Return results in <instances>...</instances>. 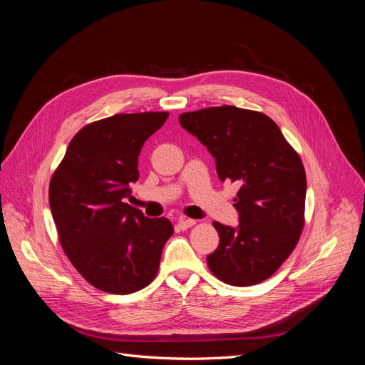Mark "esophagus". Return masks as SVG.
Returning a JSON list of instances; mask_svg holds the SVG:
<instances>
[{
  "label": "esophagus",
  "instance_id": "obj_1",
  "mask_svg": "<svg viewBox=\"0 0 365 365\" xmlns=\"http://www.w3.org/2000/svg\"><path fill=\"white\" fill-rule=\"evenodd\" d=\"M196 224V220L195 219H187V217H181L180 220H178V227L181 228V230H187V228H190V227H193Z\"/></svg>",
  "mask_w": 365,
  "mask_h": 365
}]
</instances>
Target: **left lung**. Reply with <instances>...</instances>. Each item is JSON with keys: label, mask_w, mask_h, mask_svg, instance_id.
<instances>
[{"label": "left lung", "mask_w": 365, "mask_h": 365, "mask_svg": "<svg viewBox=\"0 0 365 365\" xmlns=\"http://www.w3.org/2000/svg\"><path fill=\"white\" fill-rule=\"evenodd\" d=\"M180 125L216 161L220 181L237 182V228L213 222L219 247L207 264L227 284H257L289 257L304 227L306 173L280 128L262 113L213 106L180 115Z\"/></svg>", "instance_id": "left-lung-1"}]
</instances>
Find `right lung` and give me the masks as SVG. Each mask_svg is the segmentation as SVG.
Here are the masks:
<instances>
[{
  "mask_svg": "<svg viewBox=\"0 0 365 365\" xmlns=\"http://www.w3.org/2000/svg\"><path fill=\"white\" fill-rule=\"evenodd\" d=\"M169 113L115 114L83 126L54 170L48 201L62 250L94 288L117 295L155 279L169 219L125 202L138 180V155Z\"/></svg>",
  "mask_w": 365,
  "mask_h": 365,
  "instance_id": "1",
  "label": "right lung"
}]
</instances>
